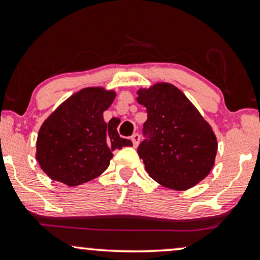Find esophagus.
Segmentation results:
<instances>
[{
  "label": "esophagus",
  "mask_w": 260,
  "mask_h": 260,
  "mask_svg": "<svg viewBox=\"0 0 260 260\" xmlns=\"http://www.w3.org/2000/svg\"><path fill=\"white\" fill-rule=\"evenodd\" d=\"M131 140H132V143H133V145L134 146H137L138 144H139V140H140V136L138 133H134L132 137H131Z\"/></svg>",
  "instance_id": "obj_1"
}]
</instances>
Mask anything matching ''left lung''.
Listing matches in <instances>:
<instances>
[{
    "label": "left lung",
    "instance_id": "obj_1",
    "mask_svg": "<svg viewBox=\"0 0 260 260\" xmlns=\"http://www.w3.org/2000/svg\"><path fill=\"white\" fill-rule=\"evenodd\" d=\"M137 102L146 108L145 139L138 153L145 170L167 188L186 190L211 172L217 138L182 91L169 83L139 88Z\"/></svg>",
    "mask_w": 260,
    "mask_h": 260
}]
</instances>
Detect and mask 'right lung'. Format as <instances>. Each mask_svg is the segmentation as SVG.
<instances>
[{
  "mask_svg": "<svg viewBox=\"0 0 260 260\" xmlns=\"http://www.w3.org/2000/svg\"><path fill=\"white\" fill-rule=\"evenodd\" d=\"M115 97L101 86L81 88L43 122L36 159L51 180L71 187L91 181L106 172L114 150L133 145L119 136L117 121L103 119Z\"/></svg>",
  "mask_w": 260,
  "mask_h": 260,
  "instance_id": "add662e5",
  "label": "right lung"
}]
</instances>
